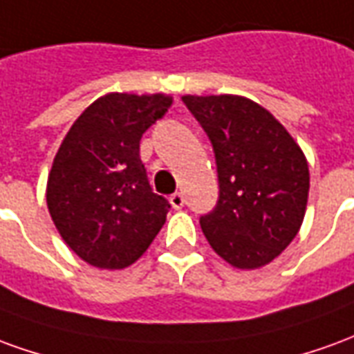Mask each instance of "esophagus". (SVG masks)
<instances>
[{"instance_id":"34e87169","label":"esophagus","mask_w":354,"mask_h":354,"mask_svg":"<svg viewBox=\"0 0 354 354\" xmlns=\"http://www.w3.org/2000/svg\"><path fill=\"white\" fill-rule=\"evenodd\" d=\"M169 204H171L175 209H181L183 205H185V196H183L181 192H175V194L169 196Z\"/></svg>"}]
</instances>
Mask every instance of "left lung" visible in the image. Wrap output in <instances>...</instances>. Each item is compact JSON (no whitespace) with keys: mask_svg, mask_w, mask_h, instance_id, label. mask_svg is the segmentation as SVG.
<instances>
[{"mask_svg":"<svg viewBox=\"0 0 354 354\" xmlns=\"http://www.w3.org/2000/svg\"><path fill=\"white\" fill-rule=\"evenodd\" d=\"M217 164L219 200L200 217L217 255L236 269H259L299 232L309 165L299 145L269 110L238 95H185Z\"/></svg>","mask_w":354,"mask_h":354,"instance_id":"obj_1","label":"left lung"}]
</instances>
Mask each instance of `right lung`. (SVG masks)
Segmentation results:
<instances>
[{
  "label": "right lung",
  "instance_id": "right-lung-1",
  "mask_svg": "<svg viewBox=\"0 0 354 354\" xmlns=\"http://www.w3.org/2000/svg\"><path fill=\"white\" fill-rule=\"evenodd\" d=\"M171 97L109 93L66 133L47 179V207L62 240L99 269H125L164 227L169 202L150 189L142 133Z\"/></svg>",
  "mask_w": 354,
  "mask_h": 354
}]
</instances>
